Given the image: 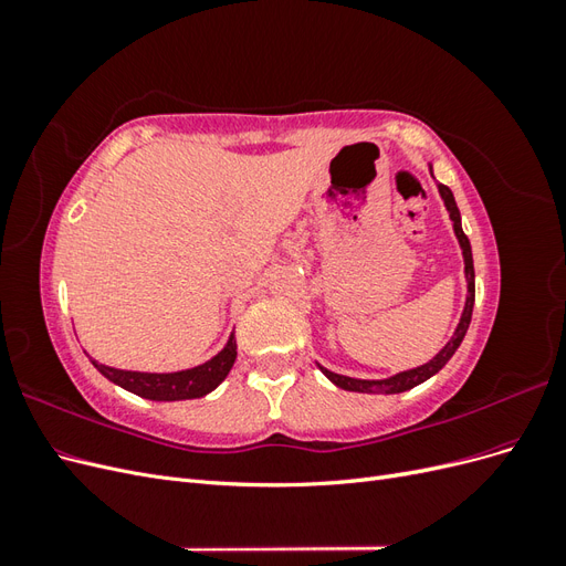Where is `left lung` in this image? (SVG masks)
<instances>
[{
  "label": "left lung",
  "instance_id": "obj_1",
  "mask_svg": "<svg viewBox=\"0 0 566 566\" xmlns=\"http://www.w3.org/2000/svg\"><path fill=\"white\" fill-rule=\"evenodd\" d=\"M430 172H432V165H430ZM439 188V196L443 200V205H447L449 210V217L453 221V233L458 238L460 243V250H462V260H465V281H468V297H465V306H462V314H460V321L455 325V331L451 335V339L443 345V349L430 358V361L418 366V368H410V370H401L397 375H391V378H385V380H358V378H349V375H339V373H333L328 368H321V373L328 378L333 385H337L339 389H347V391H361V394H399V391H408L413 389L418 385H422L424 380H430L432 375H437L443 366L449 364V358L455 354V349L460 347L462 337H465L468 328H470V321H472V306H474V264H472V248H470V241L468 235L462 233V224H460V210L455 205V198L451 193L449 186L443 184H437Z\"/></svg>",
  "mask_w": 566,
  "mask_h": 566
}]
</instances>
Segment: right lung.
<instances>
[{"label": "right lung", "mask_w": 566, "mask_h": 566, "mask_svg": "<svg viewBox=\"0 0 566 566\" xmlns=\"http://www.w3.org/2000/svg\"><path fill=\"white\" fill-rule=\"evenodd\" d=\"M235 361V337L231 333L229 342L210 361H205L196 368H186L177 373H142V370H119L104 364H96L92 358L94 368L123 387L136 397H144L150 401H184V399H200L205 394L217 389L229 375Z\"/></svg>", "instance_id": "obj_1"}]
</instances>
